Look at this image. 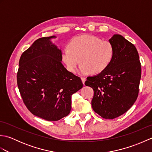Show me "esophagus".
<instances>
[{
	"label": "esophagus",
	"instance_id": "34e87169",
	"mask_svg": "<svg viewBox=\"0 0 152 152\" xmlns=\"http://www.w3.org/2000/svg\"><path fill=\"white\" fill-rule=\"evenodd\" d=\"M81 79H82V83H83V85H84V84H85V82H86V78H85V77H82Z\"/></svg>",
	"mask_w": 152,
	"mask_h": 152
}]
</instances>
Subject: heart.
<instances>
[{"instance_id": "obj_1", "label": "heart", "mask_w": 152, "mask_h": 152, "mask_svg": "<svg viewBox=\"0 0 152 152\" xmlns=\"http://www.w3.org/2000/svg\"><path fill=\"white\" fill-rule=\"evenodd\" d=\"M114 55V47L109 41L86 34L70 40L69 46L63 48L62 59L71 72H75L80 61L79 72L86 75L104 70L112 62Z\"/></svg>"}]
</instances>
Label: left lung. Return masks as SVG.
<instances>
[{
  "mask_svg": "<svg viewBox=\"0 0 152 152\" xmlns=\"http://www.w3.org/2000/svg\"><path fill=\"white\" fill-rule=\"evenodd\" d=\"M114 55L110 64L98 75L88 77L85 84L93 88V110L112 119L127 112L138 97L141 64L137 48L121 35L109 40Z\"/></svg>",
  "mask_w": 152,
  "mask_h": 152,
  "instance_id": "1",
  "label": "left lung"
}]
</instances>
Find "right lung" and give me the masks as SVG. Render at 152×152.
Instances as JSON below:
<instances>
[{"label": "right lung", "mask_w": 152, "mask_h": 152, "mask_svg": "<svg viewBox=\"0 0 152 152\" xmlns=\"http://www.w3.org/2000/svg\"><path fill=\"white\" fill-rule=\"evenodd\" d=\"M34 42L19 61L17 83L23 101L33 115L58 121L70 112L72 95L82 88L80 77L63 65L62 53L50 39Z\"/></svg>", "instance_id": "add662e5"}]
</instances>
